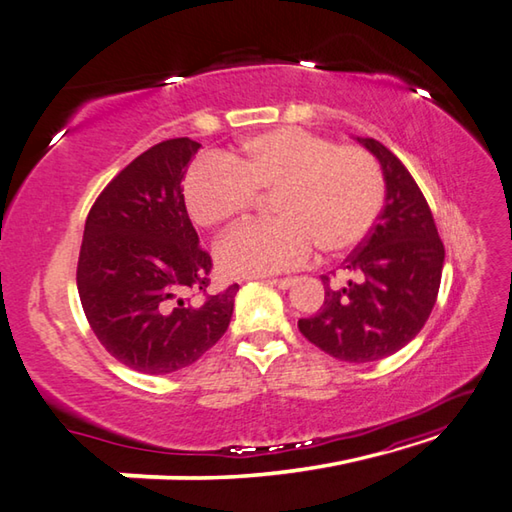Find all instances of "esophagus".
<instances>
[{"mask_svg":"<svg viewBox=\"0 0 512 512\" xmlns=\"http://www.w3.org/2000/svg\"><path fill=\"white\" fill-rule=\"evenodd\" d=\"M268 284H273V286H277V288L286 290V288H290V286L295 284V279H293V277H279V279H270Z\"/></svg>","mask_w":512,"mask_h":512,"instance_id":"obj_1","label":"esophagus"}]
</instances>
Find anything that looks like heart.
<instances>
[{
    "label": "heart",
    "mask_w": 512,
    "mask_h": 512,
    "mask_svg": "<svg viewBox=\"0 0 512 512\" xmlns=\"http://www.w3.org/2000/svg\"><path fill=\"white\" fill-rule=\"evenodd\" d=\"M275 190L268 222L224 237L217 262L230 275H268L304 266L319 246L339 255L362 244L384 206L386 184L377 159L357 146L304 128H277L250 137L237 153L202 157L184 179L190 217L224 228Z\"/></svg>",
    "instance_id": "heart-1"
}]
</instances>
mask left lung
<instances>
[{
    "mask_svg": "<svg viewBox=\"0 0 512 512\" xmlns=\"http://www.w3.org/2000/svg\"><path fill=\"white\" fill-rule=\"evenodd\" d=\"M384 170L386 204L342 268L346 286L322 275L324 304L299 319L310 344L342 362H377L402 350L424 328L437 302L444 244L413 175L377 139L357 137Z\"/></svg>",
    "mask_w": 512,
    "mask_h": 512,
    "instance_id": "left-lung-1",
    "label": "left lung"
}]
</instances>
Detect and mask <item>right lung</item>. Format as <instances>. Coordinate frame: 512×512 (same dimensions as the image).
<instances>
[{"instance_id": "1", "label": "right lung", "mask_w": 512, "mask_h": 512, "mask_svg": "<svg viewBox=\"0 0 512 512\" xmlns=\"http://www.w3.org/2000/svg\"><path fill=\"white\" fill-rule=\"evenodd\" d=\"M197 150L188 137L150 146L110 179L86 217L77 262L84 315L117 362L146 375L175 373L213 348L239 290L206 293L213 259L199 246L182 186Z\"/></svg>"}]
</instances>
